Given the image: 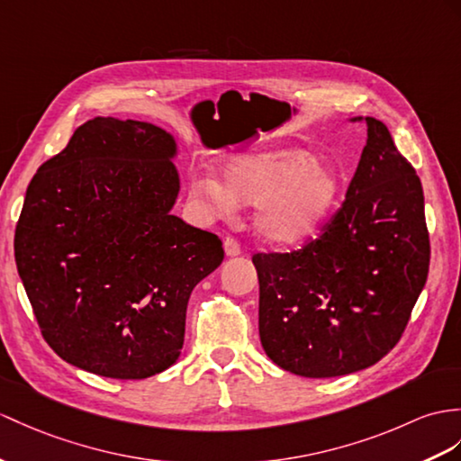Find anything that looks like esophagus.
Returning a JSON list of instances; mask_svg holds the SVG:
<instances>
[{"label":"esophagus","mask_w":461,"mask_h":461,"mask_svg":"<svg viewBox=\"0 0 461 461\" xmlns=\"http://www.w3.org/2000/svg\"><path fill=\"white\" fill-rule=\"evenodd\" d=\"M224 252H227V256H239L242 252V246L234 237H227L224 239Z\"/></svg>","instance_id":"esophagus-1"}]
</instances>
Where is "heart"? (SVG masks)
<instances>
[{
	"label": "heart",
	"instance_id": "heart-1",
	"mask_svg": "<svg viewBox=\"0 0 461 461\" xmlns=\"http://www.w3.org/2000/svg\"><path fill=\"white\" fill-rule=\"evenodd\" d=\"M224 185L195 176L192 195L212 215H227L237 201L260 205L258 229L276 242H299L330 215L340 179L329 166L301 149L234 156L222 167Z\"/></svg>",
	"mask_w": 461,
	"mask_h": 461
}]
</instances>
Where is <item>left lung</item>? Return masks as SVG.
Wrapping results in <instances>:
<instances>
[{"label": "left lung", "mask_w": 461, "mask_h": 461, "mask_svg": "<svg viewBox=\"0 0 461 461\" xmlns=\"http://www.w3.org/2000/svg\"><path fill=\"white\" fill-rule=\"evenodd\" d=\"M367 140L340 209L297 250L256 252L260 340L301 377L360 372L405 332L429 277L430 239L412 164L384 122Z\"/></svg>", "instance_id": "1"}]
</instances>
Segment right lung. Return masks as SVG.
Segmentation results:
<instances>
[{
    "mask_svg": "<svg viewBox=\"0 0 461 461\" xmlns=\"http://www.w3.org/2000/svg\"><path fill=\"white\" fill-rule=\"evenodd\" d=\"M176 142L149 122L97 117L42 162L15 227V262L42 339L64 362L144 379L179 356L194 287L222 240L170 215Z\"/></svg>",
    "mask_w": 461,
    "mask_h": 461,
    "instance_id": "1",
    "label": "right lung"
}]
</instances>
